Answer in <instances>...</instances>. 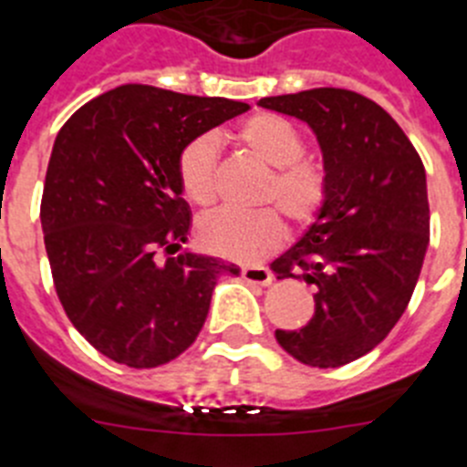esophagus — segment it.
<instances>
[{
  "label": "esophagus",
  "mask_w": 467,
  "mask_h": 467,
  "mask_svg": "<svg viewBox=\"0 0 467 467\" xmlns=\"http://www.w3.org/2000/svg\"><path fill=\"white\" fill-rule=\"evenodd\" d=\"M242 279L249 281V284L270 285L272 281H275V275H272L270 270H265V267H244Z\"/></svg>",
  "instance_id": "34e87169"
}]
</instances>
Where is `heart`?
Returning a JSON list of instances; mask_svg holds the SVG:
<instances>
[{
	"label": "heart",
	"instance_id": "heart-1",
	"mask_svg": "<svg viewBox=\"0 0 467 467\" xmlns=\"http://www.w3.org/2000/svg\"><path fill=\"white\" fill-rule=\"evenodd\" d=\"M234 140L272 167L260 202L281 209L296 228L312 225L330 197V174L317 158L305 155L300 130L272 111H258L234 128ZM176 182L183 197L197 207H212L218 197V141L213 134H197L176 158ZM285 228L272 207L254 213H207L197 223V239L204 249L237 263H258L284 244Z\"/></svg>",
	"mask_w": 467,
	"mask_h": 467
}]
</instances>
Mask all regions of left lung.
<instances>
[{
  "label": "left lung",
  "mask_w": 467,
  "mask_h": 467,
  "mask_svg": "<svg viewBox=\"0 0 467 467\" xmlns=\"http://www.w3.org/2000/svg\"><path fill=\"white\" fill-rule=\"evenodd\" d=\"M260 107L317 132L330 197L305 237L272 263L276 279L314 285L312 321L276 330L284 351L339 368L377 347L400 321L431 239L426 170L400 125L344 88L263 98Z\"/></svg>",
  "instance_id": "1"
}]
</instances>
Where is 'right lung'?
<instances>
[{"label": "right lung", "mask_w": 467, "mask_h": 467, "mask_svg": "<svg viewBox=\"0 0 467 467\" xmlns=\"http://www.w3.org/2000/svg\"><path fill=\"white\" fill-rule=\"evenodd\" d=\"M249 104L130 83L60 128L41 195V228L67 317L107 358L158 368L204 326L213 285L237 265L179 251L191 209L176 158Z\"/></svg>", "instance_id": "obj_1"}]
</instances>
